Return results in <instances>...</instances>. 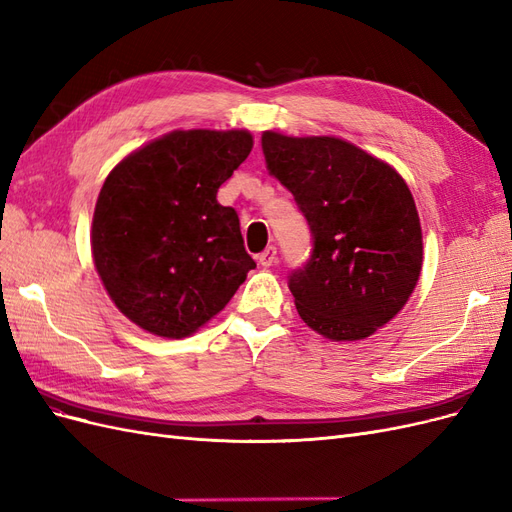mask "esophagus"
Listing matches in <instances>:
<instances>
[{
  "label": "esophagus",
  "instance_id": "esophagus-1",
  "mask_svg": "<svg viewBox=\"0 0 512 512\" xmlns=\"http://www.w3.org/2000/svg\"><path fill=\"white\" fill-rule=\"evenodd\" d=\"M256 258H258V262H260V265H262V267H271V265H273V262L277 260V250H275V247H273V245H269V247H267V250H262V252H260V254L256 256Z\"/></svg>",
  "mask_w": 512,
  "mask_h": 512
}]
</instances>
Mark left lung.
Wrapping results in <instances>:
<instances>
[{"instance_id": "8db88e82", "label": "left lung", "mask_w": 512, "mask_h": 512, "mask_svg": "<svg viewBox=\"0 0 512 512\" xmlns=\"http://www.w3.org/2000/svg\"><path fill=\"white\" fill-rule=\"evenodd\" d=\"M269 175L312 232L288 288L320 335L354 342L384 327L412 294L423 262L414 198L395 170L342 138L262 134Z\"/></svg>"}]
</instances>
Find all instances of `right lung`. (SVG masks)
<instances>
[{"label": "right lung", "instance_id": "obj_1", "mask_svg": "<svg viewBox=\"0 0 512 512\" xmlns=\"http://www.w3.org/2000/svg\"><path fill=\"white\" fill-rule=\"evenodd\" d=\"M252 151L245 130L158 138L106 177L91 228L98 275L115 305L160 337L192 335L256 267L220 185Z\"/></svg>", "mask_w": 512, "mask_h": 512}]
</instances>
